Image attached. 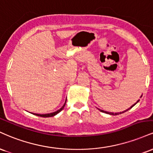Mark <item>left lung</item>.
<instances>
[{
	"label": "left lung",
	"instance_id": "left-lung-1",
	"mask_svg": "<svg viewBox=\"0 0 153 153\" xmlns=\"http://www.w3.org/2000/svg\"><path fill=\"white\" fill-rule=\"evenodd\" d=\"M137 102H138V101L137 102H136V103L135 104H134V105H132V107H130V108H129L128 109H127V110H125V111H124V112H118V113H113V112H106V111H104V110H102V109H100V112H105V113H107V114H111V115H117V114H122V113H123V112H127V110H129V109H131V108H132V107H133V106H134V105H136V104H137Z\"/></svg>",
	"mask_w": 153,
	"mask_h": 153
}]
</instances>
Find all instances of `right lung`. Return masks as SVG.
Returning <instances> with one entry per match:
<instances>
[{
	"label": "right lung",
	"instance_id": "1",
	"mask_svg": "<svg viewBox=\"0 0 153 153\" xmlns=\"http://www.w3.org/2000/svg\"><path fill=\"white\" fill-rule=\"evenodd\" d=\"M65 105H66V102H65V103H64V105L62 106V107L61 109H59V110H57L56 112H52V113H50V114H35V115H37V116H39V117H53V116H54V115H56V114H58L59 112H60L63 109H64V106H65Z\"/></svg>",
	"mask_w": 153,
	"mask_h": 153
}]
</instances>
